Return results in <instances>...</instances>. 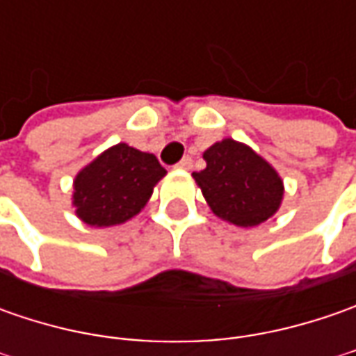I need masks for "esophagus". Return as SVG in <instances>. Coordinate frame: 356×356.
<instances>
[{"label":"esophagus","instance_id":"esophagus-1","mask_svg":"<svg viewBox=\"0 0 356 356\" xmlns=\"http://www.w3.org/2000/svg\"><path fill=\"white\" fill-rule=\"evenodd\" d=\"M176 166H178V168H182V170H190V168H192V158L184 156L180 162H178V164H176Z\"/></svg>","mask_w":356,"mask_h":356}]
</instances>
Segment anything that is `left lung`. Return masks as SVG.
<instances>
[{
    "instance_id": "8db88e82",
    "label": "left lung",
    "mask_w": 356,
    "mask_h": 356,
    "mask_svg": "<svg viewBox=\"0 0 356 356\" xmlns=\"http://www.w3.org/2000/svg\"><path fill=\"white\" fill-rule=\"evenodd\" d=\"M204 160L206 168L192 176L216 216L236 226L252 227L277 212L283 182L250 146L226 138L210 146Z\"/></svg>"
}]
</instances>
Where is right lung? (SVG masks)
I'll return each mask as SVG.
<instances>
[{
	"label": "right lung",
	"mask_w": 356,
	"mask_h": 356,
	"mask_svg": "<svg viewBox=\"0 0 356 356\" xmlns=\"http://www.w3.org/2000/svg\"><path fill=\"white\" fill-rule=\"evenodd\" d=\"M164 174L154 154L117 144L76 174V216L87 226L122 224L143 210Z\"/></svg>",
	"instance_id": "add662e5"
}]
</instances>
